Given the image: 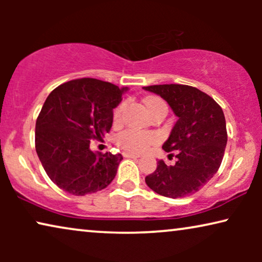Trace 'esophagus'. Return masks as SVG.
<instances>
[{"label": "esophagus", "instance_id": "1", "mask_svg": "<svg viewBox=\"0 0 262 262\" xmlns=\"http://www.w3.org/2000/svg\"><path fill=\"white\" fill-rule=\"evenodd\" d=\"M124 157H130V159H138L139 155L137 154H132V152H123Z\"/></svg>", "mask_w": 262, "mask_h": 262}]
</instances>
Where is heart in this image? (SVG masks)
<instances>
[{
    "label": "heart",
    "mask_w": 262,
    "mask_h": 262,
    "mask_svg": "<svg viewBox=\"0 0 262 262\" xmlns=\"http://www.w3.org/2000/svg\"><path fill=\"white\" fill-rule=\"evenodd\" d=\"M144 103L146 108L149 110V112L151 114L155 112V111L159 110L160 107H163V106L167 107L166 102H164L162 99L157 98V96H148V98L144 99ZM123 112H124V103H120V105L118 106L113 112L114 124L120 123L121 118H123ZM157 141H159V137H157V135L154 134V132L138 131V130H135V128L125 130L124 132H121V134L118 135L117 137V144L119 145L121 149L126 150V151H130V152H136V154L145 151L150 145L155 144Z\"/></svg>",
    "instance_id": "1"
}]
</instances>
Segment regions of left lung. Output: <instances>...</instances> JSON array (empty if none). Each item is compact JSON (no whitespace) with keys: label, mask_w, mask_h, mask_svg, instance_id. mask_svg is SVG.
Here are the masks:
<instances>
[{"label":"left lung","mask_w":262,"mask_h":262,"mask_svg":"<svg viewBox=\"0 0 262 262\" xmlns=\"http://www.w3.org/2000/svg\"><path fill=\"white\" fill-rule=\"evenodd\" d=\"M168 102L178 121L164 151H177V162L167 166L157 162L146 185L168 198H185L198 192L217 173L227 146V124L223 110L198 88L185 84H156L143 87ZM173 155V154H170Z\"/></svg>","instance_id":"8db88e82"}]
</instances>
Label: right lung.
<instances>
[{
	"label": "right lung",
	"mask_w": 262,
	"mask_h": 262,
	"mask_svg": "<svg viewBox=\"0 0 262 262\" xmlns=\"http://www.w3.org/2000/svg\"><path fill=\"white\" fill-rule=\"evenodd\" d=\"M127 88L96 78H78L50 93L35 123V150L53 184L74 195L106 188L123 156L93 152L113 123V108Z\"/></svg>",
	"instance_id": "add662e5"
}]
</instances>
